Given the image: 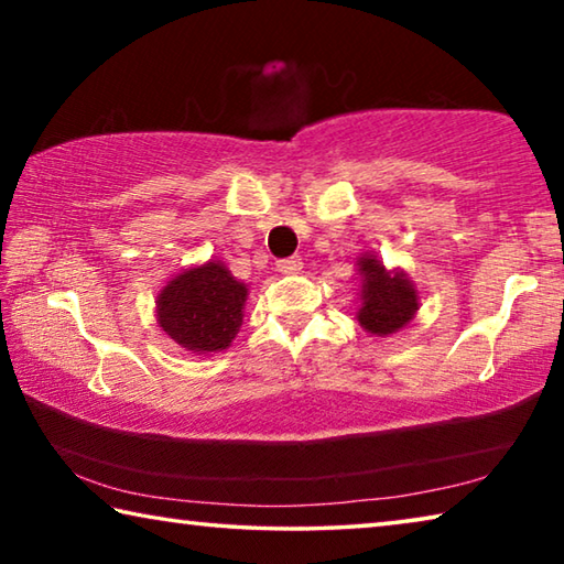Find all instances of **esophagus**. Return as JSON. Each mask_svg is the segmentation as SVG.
<instances>
[{
  "instance_id": "esophagus-1",
  "label": "esophagus",
  "mask_w": 564,
  "mask_h": 564,
  "mask_svg": "<svg viewBox=\"0 0 564 564\" xmlns=\"http://www.w3.org/2000/svg\"><path fill=\"white\" fill-rule=\"evenodd\" d=\"M275 269H279L281 273H295L303 269V261H301V256H289V259H281L279 263H275Z\"/></svg>"
}]
</instances>
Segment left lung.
<instances>
[{"mask_svg": "<svg viewBox=\"0 0 564 564\" xmlns=\"http://www.w3.org/2000/svg\"><path fill=\"white\" fill-rule=\"evenodd\" d=\"M358 321L373 336H390L405 326L417 311V293L403 273H388L373 256H362Z\"/></svg>", "mask_w": 564, "mask_h": 564, "instance_id": "1", "label": "left lung"}]
</instances>
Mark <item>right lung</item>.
<instances>
[{"instance_id":"add662e5","label":"right lung","mask_w":564,"mask_h":564,"mask_svg":"<svg viewBox=\"0 0 564 564\" xmlns=\"http://www.w3.org/2000/svg\"><path fill=\"white\" fill-rule=\"evenodd\" d=\"M246 295V285L224 263L208 261L164 285L156 301L159 326L186 350H224L241 326Z\"/></svg>"}]
</instances>
